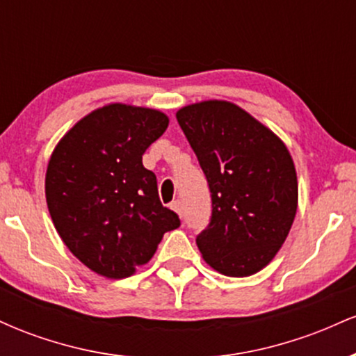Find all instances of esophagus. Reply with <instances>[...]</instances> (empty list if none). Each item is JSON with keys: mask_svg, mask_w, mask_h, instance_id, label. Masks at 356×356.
<instances>
[{"mask_svg": "<svg viewBox=\"0 0 356 356\" xmlns=\"http://www.w3.org/2000/svg\"><path fill=\"white\" fill-rule=\"evenodd\" d=\"M170 209H174L182 218V202L181 201H174L172 204H170Z\"/></svg>", "mask_w": 356, "mask_h": 356, "instance_id": "34e87169", "label": "esophagus"}]
</instances>
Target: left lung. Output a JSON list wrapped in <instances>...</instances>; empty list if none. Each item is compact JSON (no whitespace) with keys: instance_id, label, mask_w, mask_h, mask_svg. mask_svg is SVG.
<instances>
[{"instance_id":"obj_1","label":"left lung","mask_w":356,"mask_h":356,"mask_svg":"<svg viewBox=\"0 0 356 356\" xmlns=\"http://www.w3.org/2000/svg\"><path fill=\"white\" fill-rule=\"evenodd\" d=\"M175 117L211 191L209 224L195 238L199 251L222 275H254L276 256L295 220L291 155L271 130L229 102H201Z\"/></svg>"}]
</instances>
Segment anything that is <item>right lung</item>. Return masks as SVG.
Masks as SVG:
<instances>
[{
	"mask_svg": "<svg viewBox=\"0 0 356 356\" xmlns=\"http://www.w3.org/2000/svg\"><path fill=\"white\" fill-rule=\"evenodd\" d=\"M167 125L159 110L112 104L81 118L51 154L44 192L53 224L73 254L102 276L134 275L162 236L181 226L142 164Z\"/></svg>",
	"mask_w": 356,
	"mask_h": 356,
	"instance_id": "obj_1",
	"label": "right lung"
}]
</instances>
